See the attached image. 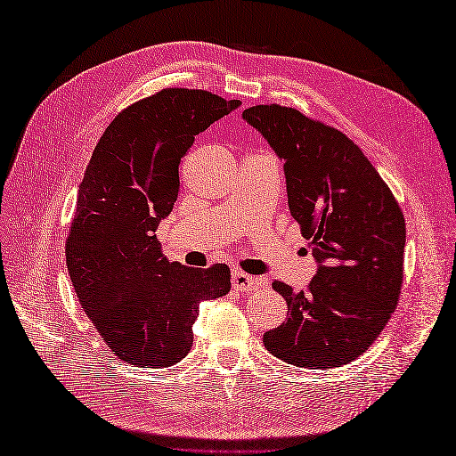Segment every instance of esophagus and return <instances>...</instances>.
Wrapping results in <instances>:
<instances>
[{"mask_svg":"<svg viewBox=\"0 0 456 456\" xmlns=\"http://www.w3.org/2000/svg\"><path fill=\"white\" fill-rule=\"evenodd\" d=\"M231 282H233V288L239 289V292H253L255 288L263 284L258 278L240 273V270H233V274H231Z\"/></svg>","mask_w":456,"mask_h":456,"instance_id":"1","label":"esophagus"}]
</instances>
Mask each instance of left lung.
<instances>
[{
  "label": "left lung",
  "mask_w": 456,
  "mask_h": 456,
  "mask_svg": "<svg viewBox=\"0 0 456 456\" xmlns=\"http://www.w3.org/2000/svg\"><path fill=\"white\" fill-rule=\"evenodd\" d=\"M243 119L284 160L289 213L319 265L302 292L278 280L273 284L288 302V317L263 343L294 366L351 362L398 305L403 213L388 183L341 131L276 103L253 105Z\"/></svg>",
  "instance_id": "8db88e82"
}]
</instances>
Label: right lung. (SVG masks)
Wrapping results in <instances>:
<instances>
[{
    "label": "right lung",
    "mask_w": 456,
    "mask_h": 456,
    "mask_svg": "<svg viewBox=\"0 0 456 456\" xmlns=\"http://www.w3.org/2000/svg\"><path fill=\"white\" fill-rule=\"evenodd\" d=\"M239 105L206 90L167 88L123 110L95 144L66 266L86 315L125 362H180L200 304L231 289L227 265L168 263L154 233L178 200L180 160L196 134Z\"/></svg>",
    "instance_id": "right-lung-1"
}]
</instances>
